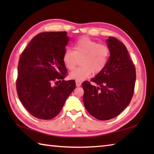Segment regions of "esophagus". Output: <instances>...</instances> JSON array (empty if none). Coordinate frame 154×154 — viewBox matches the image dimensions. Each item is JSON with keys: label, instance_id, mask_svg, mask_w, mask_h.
Instances as JSON below:
<instances>
[{"label": "esophagus", "instance_id": "1", "mask_svg": "<svg viewBox=\"0 0 154 154\" xmlns=\"http://www.w3.org/2000/svg\"><path fill=\"white\" fill-rule=\"evenodd\" d=\"M81 85V83L80 82V81H76V86L77 87H80Z\"/></svg>", "mask_w": 154, "mask_h": 154}]
</instances>
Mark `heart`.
<instances>
[{
  "instance_id": "obj_1",
  "label": "heart",
  "mask_w": 154,
  "mask_h": 154,
  "mask_svg": "<svg viewBox=\"0 0 154 154\" xmlns=\"http://www.w3.org/2000/svg\"><path fill=\"white\" fill-rule=\"evenodd\" d=\"M110 49L107 45L99 44L88 37H82L75 42L73 51L68 49L63 55V61L69 70H73L81 59V66L70 73V77L82 81L92 73H100L108 63Z\"/></svg>"
}]
</instances>
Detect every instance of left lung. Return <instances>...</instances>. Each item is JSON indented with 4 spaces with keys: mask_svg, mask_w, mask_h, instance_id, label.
<instances>
[{
    "mask_svg": "<svg viewBox=\"0 0 154 154\" xmlns=\"http://www.w3.org/2000/svg\"><path fill=\"white\" fill-rule=\"evenodd\" d=\"M110 57L105 68L91 81L82 83L83 103L91 115L100 120L115 118L130 104L134 91L136 69L125 45L110 36Z\"/></svg>",
    "mask_w": 154,
    "mask_h": 154,
    "instance_id": "left-lung-1",
    "label": "left lung"
}]
</instances>
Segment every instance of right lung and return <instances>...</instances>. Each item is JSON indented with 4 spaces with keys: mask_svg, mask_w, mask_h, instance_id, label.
Here are the masks:
<instances>
[{
    "mask_svg": "<svg viewBox=\"0 0 154 154\" xmlns=\"http://www.w3.org/2000/svg\"><path fill=\"white\" fill-rule=\"evenodd\" d=\"M69 40L66 32H42L32 38L20 57L18 96L28 112L37 119L56 116L75 89L74 80H63L67 69L63 55ZM58 82L57 86L53 85Z\"/></svg>",
    "mask_w": 154,
    "mask_h": 154,
    "instance_id": "1",
    "label": "right lung"
}]
</instances>
